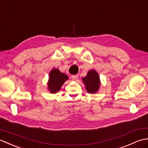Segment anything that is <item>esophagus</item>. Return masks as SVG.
Here are the masks:
<instances>
[{"instance_id": "obj_1", "label": "esophagus", "mask_w": 148, "mask_h": 148, "mask_svg": "<svg viewBox=\"0 0 148 148\" xmlns=\"http://www.w3.org/2000/svg\"><path fill=\"white\" fill-rule=\"evenodd\" d=\"M71 78L74 80H77L78 79V75H72Z\"/></svg>"}]
</instances>
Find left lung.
<instances>
[{
    "label": "left lung",
    "mask_w": 148,
    "mask_h": 148,
    "mask_svg": "<svg viewBox=\"0 0 148 148\" xmlns=\"http://www.w3.org/2000/svg\"><path fill=\"white\" fill-rule=\"evenodd\" d=\"M84 84L86 86L87 92L90 93H94L99 90L100 85V78L97 72L92 70L88 72L87 76L83 78Z\"/></svg>",
    "instance_id": "1"
}]
</instances>
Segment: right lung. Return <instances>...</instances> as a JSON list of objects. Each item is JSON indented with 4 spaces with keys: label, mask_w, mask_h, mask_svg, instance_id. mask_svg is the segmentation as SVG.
I'll list each match as a JSON object with an SVG mask.
<instances>
[{
    "label": "right lung",
    "mask_w": 148,
    "mask_h": 148,
    "mask_svg": "<svg viewBox=\"0 0 148 148\" xmlns=\"http://www.w3.org/2000/svg\"><path fill=\"white\" fill-rule=\"evenodd\" d=\"M68 79V76L59 71L58 69H53L49 73L48 89L53 93H56L60 89L62 84Z\"/></svg>",
    "instance_id": "obj_1"
}]
</instances>
